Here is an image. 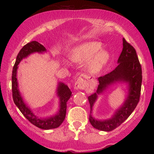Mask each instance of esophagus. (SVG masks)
I'll return each mask as SVG.
<instances>
[{"instance_id":"obj_1","label":"esophagus","mask_w":154,"mask_h":154,"mask_svg":"<svg viewBox=\"0 0 154 154\" xmlns=\"http://www.w3.org/2000/svg\"><path fill=\"white\" fill-rule=\"evenodd\" d=\"M85 75H81L80 77L77 79L75 84V89H85L86 88V83L85 81Z\"/></svg>"}]
</instances>
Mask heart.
<instances>
[{
  "label": "heart",
  "instance_id": "obj_1",
  "mask_svg": "<svg viewBox=\"0 0 154 154\" xmlns=\"http://www.w3.org/2000/svg\"><path fill=\"white\" fill-rule=\"evenodd\" d=\"M102 44L99 42H87L77 45L72 50L70 58L72 61L83 62L88 61L89 70L93 73L100 72L109 60L107 51L102 50Z\"/></svg>",
  "mask_w": 154,
  "mask_h": 154
}]
</instances>
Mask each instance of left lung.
<instances>
[{
  "mask_svg": "<svg viewBox=\"0 0 154 154\" xmlns=\"http://www.w3.org/2000/svg\"><path fill=\"white\" fill-rule=\"evenodd\" d=\"M118 66L113 71L98 78L99 85L96 93L88 97L91 106L90 122L93 128L109 132L122 124L135 110L140 100L142 84V69L135 49L123 38V48L118 59ZM116 82L128 84V95L123 105L109 120H98L92 117L91 111L97 95L103 92L108 86Z\"/></svg>",
  "mask_w": 154,
  "mask_h": 154,
  "instance_id": "1",
  "label": "left lung"
}]
</instances>
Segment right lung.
Returning a JSON list of instances; mask_svg holds the SVG:
<instances>
[{
    "instance_id": "1",
    "label": "right lung",
    "mask_w": 154,
    "mask_h": 154,
    "mask_svg": "<svg viewBox=\"0 0 154 154\" xmlns=\"http://www.w3.org/2000/svg\"><path fill=\"white\" fill-rule=\"evenodd\" d=\"M46 49L37 41H32L26 44L21 49L17 55L14 66L12 71V96L14 103L16 104L19 111L22 112L28 121L36 126L37 128L43 130H50L59 128L62 124L66 116V103L72 95V91L66 85L62 82H59L57 88V94L59 97V110L56 115L47 118L38 117L34 113L31 111L27 106L24 103L22 95L18 88V82L17 78V72L18 69V64L23 59L27 57L29 55L33 53H43L45 52Z\"/></svg>"
}]
</instances>
